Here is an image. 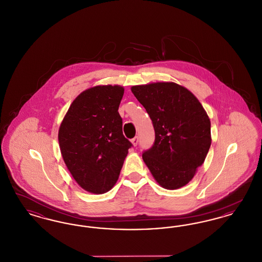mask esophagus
I'll list each match as a JSON object with an SVG mask.
<instances>
[{
	"mask_svg": "<svg viewBox=\"0 0 262 262\" xmlns=\"http://www.w3.org/2000/svg\"><path fill=\"white\" fill-rule=\"evenodd\" d=\"M130 141H132V143H133V145H134V146H137V142H138V137H134Z\"/></svg>",
	"mask_w": 262,
	"mask_h": 262,
	"instance_id": "obj_1",
	"label": "esophagus"
}]
</instances>
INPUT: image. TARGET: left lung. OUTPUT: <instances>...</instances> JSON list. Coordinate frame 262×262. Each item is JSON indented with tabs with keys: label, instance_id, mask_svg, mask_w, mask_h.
<instances>
[{
	"label": "left lung",
	"instance_id": "left-lung-1",
	"mask_svg": "<svg viewBox=\"0 0 262 262\" xmlns=\"http://www.w3.org/2000/svg\"><path fill=\"white\" fill-rule=\"evenodd\" d=\"M132 92L145 108L155 142L142 159L159 186L178 189L198 172L211 145L210 119L199 99L172 81L134 85Z\"/></svg>",
	"mask_w": 262,
	"mask_h": 262
}]
</instances>
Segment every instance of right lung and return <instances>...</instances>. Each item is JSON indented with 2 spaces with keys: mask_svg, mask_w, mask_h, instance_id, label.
Here are the masks:
<instances>
[{
  "mask_svg": "<svg viewBox=\"0 0 262 262\" xmlns=\"http://www.w3.org/2000/svg\"><path fill=\"white\" fill-rule=\"evenodd\" d=\"M124 92L117 84L88 88L73 101L59 127L63 162L90 193H105L116 185L132 146L118 112Z\"/></svg>",
  "mask_w": 262,
  "mask_h": 262,
  "instance_id": "1",
  "label": "right lung"
}]
</instances>
